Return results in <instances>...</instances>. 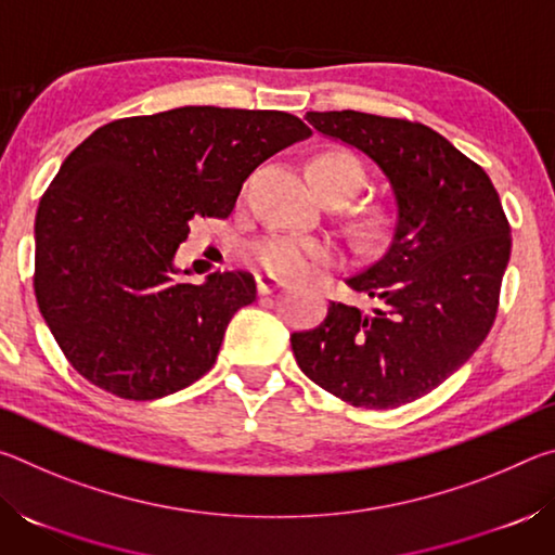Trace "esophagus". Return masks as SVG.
Segmentation results:
<instances>
[{
    "label": "esophagus",
    "instance_id": "1",
    "mask_svg": "<svg viewBox=\"0 0 555 555\" xmlns=\"http://www.w3.org/2000/svg\"><path fill=\"white\" fill-rule=\"evenodd\" d=\"M255 284H257V294L267 296L271 291L286 286V279H281L276 274H267V271H259V274H255Z\"/></svg>",
    "mask_w": 555,
    "mask_h": 555
}]
</instances>
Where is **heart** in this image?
<instances>
[{
	"instance_id": "heart-1",
	"label": "heart",
	"mask_w": 555,
	"mask_h": 555,
	"mask_svg": "<svg viewBox=\"0 0 555 555\" xmlns=\"http://www.w3.org/2000/svg\"><path fill=\"white\" fill-rule=\"evenodd\" d=\"M311 181L318 191L327 185H340L352 193L362 181V166L345 152H325L311 162ZM333 257L335 247L331 240L294 232H271L247 247L251 264L279 276H306Z\"/></svg>"
}]
</instances>
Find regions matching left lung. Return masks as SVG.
I'll return each instance as SVG.
<instances>
[{
    "label": "left lung",
    "mask_w": 555,
    "mask_h": 555,
    "mask_svg": "<svg viewBox=\"0 0 555 555\" xmlns=\"http://www.w3.org/2000/svg\"><path fill=\"white\" fill-rule=\"evenodd\" d=\"M318 134L379 168L393 195L382 257L345 284L370 311L331 304L291 335L300 372L352 406L397 409L463 367L490 333L512 237L480 166L430 127L364 112H308Z\"/></svg>",
    "instance_id": "1"
}]
</instances>
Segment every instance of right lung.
<instances>
[{"label":"right lung","instance_id":"right-lung-1","mask_svg":"<svg viewBox=\"0 0 555 555\" xmlns=\"http://www.w3.org/2000/svg\"><path fill=\"white\" fill-rule=\"evenodd\" d=\"M308 137L288 112L178 107L109 121L70 152L36 212L34 288L82 377L149 401L212 367L255 279L188 284L176 251L195 218H228L249 173Z\"/></svg>","mask_w":555,"mask_h":555}]
</instances>
